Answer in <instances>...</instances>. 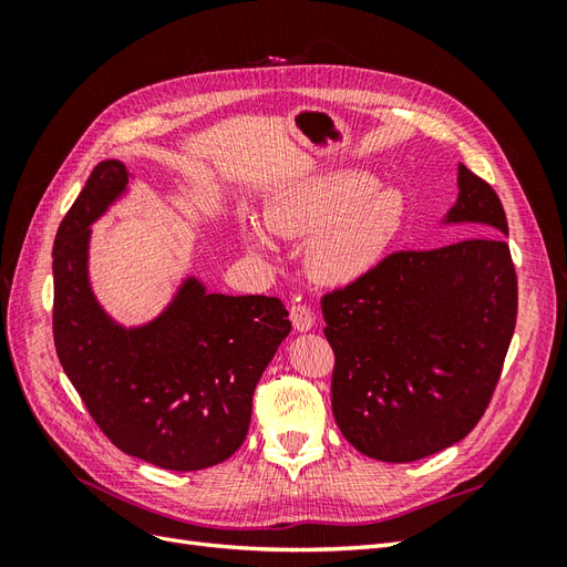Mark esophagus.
<instances>
[{
	"mask_svg": "<svg viewBox=\"0 0 567 567\" xmlns=\"http://www.w3.org/2000/svg\"><path fill=\"white\" fill-rule=\"evenodd\" d=\"M290 321H293V329L302 333V331H310L315 326V315H312L310 307L293 305V307H290Z\"/></svg>",
	"mask_w": 567,
	"mask_h": 567,
	"instance_id": "esophagus-1",
	"label": "esophagus"
}]
</instances>
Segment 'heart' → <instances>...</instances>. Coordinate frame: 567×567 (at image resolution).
<instances>
[{"mask_svg": "<svg viewBox=\"0 0 567 567\" xmlns=\"http://www.w3.org/2000/svg\"><path fill=\"white\" fill-rule=\"evenodd\" d=\"M404 221L402 196L375 188L362 173H336L290 188L269 203L267 225L288 238L312 236L305 265L323 286H348L383 260ZM248 238L265 248L267 236L248 219Z\"/></svg>", "mask_w": 567, "mask_h": 567, "instance_id": "b5f03b06", "label": "heart"}]
</instances>
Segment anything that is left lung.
I'll use <instances>...</instances> for the list:
<instances>
[{
  "label": "left lung",
  "mask_w": 567,
  "mask_h": 567,
  "mask_svg": "<svg viewBox=\"0 0 567 567\" xmlns=\"http://www.w3.org/2000/svg\"><path fill=\"white\" fill-rule=\"evenodd\" d=\"M444 221L480 234L398 250L321 298L336 354L331 406L362 454L406 463L452 447L483 419L518 317V279L494 188L458 165Z\"/></svg>",
  "instance_id": "1"
}]
</instances>
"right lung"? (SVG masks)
Listing matches in <instances>:
<instances>
[{"mask_svg":"<svg viewBox=\"0 0 567 567\" xmlns=\"http://www.w3.org/2000/svg\"><path fill=\"white\" fill-rule=\"evenodd\" d=\"M127 167L99 163L54 241V346L92 419L120 452L200 471L241 447L252 392L290 333L279 298L208 293L186 279L167 310L125 329L96 302L90 227L125 194Z\"/></svg>","mask_w":567,"mask_h":567,"instance_id":"obj_1","label":"right lung"}]
</instances>
